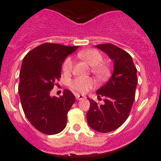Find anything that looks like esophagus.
I'll use <instances>...</instances> for the list:
<instances>
[{"label": "esophagus", "mask_w": 161, "mask_h": 161, "mask_svg": "<svg viewBox=\"0 0 161 161\" xmlns=\"http://www.w3.org/2000/svg\"><path fill=\"white\" fill-rule=\"evenodd\" d=\"M75 97L78 100H84V99L86 98L85 96L82 95V94H79V93L75 94Z\"/></svg>", "instance_id": "esophagus-1"}]
</instances>
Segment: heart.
I'll return each mask as SVG.
<instances>
[{
    "label": "heart",
    "mask_w": 161,
    "mask_h": 161,
    "mask_svg": "<svg viewBox=\"0 0 161 161\" xmlns=\"http://www.w3.org/2000/svg\"><path fill=\"white\" fill-rule=\"evenodd\" d=\"M78 56L91 66V71L99 79L103 80L110 73V68L103 62V56L97 50L93 49L82 50ZM73 69V60L70 57L65 58L62 64V70L64 74H69ZM70 86L73 90L80 93H86L95 86L93 79L90 77H77L71 81Z\"/></svg>",
    "instance_id": "heart-1"
}]
</instances>
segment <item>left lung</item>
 <instances>
[{"mask_svg":"<svg viewBox=\"0 0 161 161\" xmlns=\"http://www.w3.org/2000/svg\"><path fill=\"white\" fill-rule=\"evenodd\" d=\"M114 61V72L105 85L97 91L104 97V103L98 104L88 98L90 107L86 114L88 125L99 132H110L118 129L129 117L135 100L137 69L129 53L111 43L97 45Z\"/></svg>","mask_w":161,"mask_h":161,"instance_id":"left-lung-1","label":"left lung"}]
</instances>
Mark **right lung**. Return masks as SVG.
<instances>
[{"label":"right lung","mask_w":161,"mask_h":161,"mask_svg":"<svg viewBox=\"0 0 161 161\" xmlns=\"http://www.w3.org/2000/svg\"><path fill=\"white\" fill-rule=\"evenodd\" d=\"M78 47L45 43L23 58L19 86L21 103L29 121L43 134H58L67 124L75 97L69 90L60 97H50V92L61 78L64 61Z\"/></svg>","instance_id":"obj_1"}]
</instances>
